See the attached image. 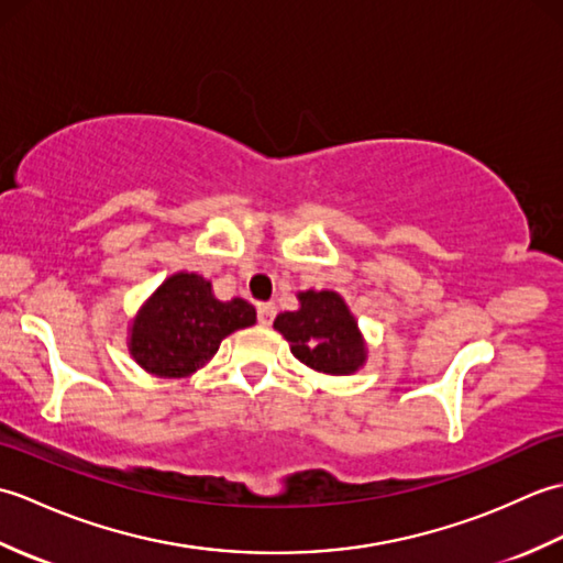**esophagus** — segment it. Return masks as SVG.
<instances>
[{
  "label": "esophagus",
  "instance_id": "1",
  "mask_svg": "<svg viewBox=\"0 0 563 563\" xmlns=\"http://www.w3.org/2000/svg\"><path fill=\"white\" fill-rule=\"evenodd\" d=\"M256 312H258V324L261 327H271V321L275 317V305L273 302H261L256 307Z\"/></svg>",
  "mask_w": 563,
  "mask_h": 563
}]
</instances>
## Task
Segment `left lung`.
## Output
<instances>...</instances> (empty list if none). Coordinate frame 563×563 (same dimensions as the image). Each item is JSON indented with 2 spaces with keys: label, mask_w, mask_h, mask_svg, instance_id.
I'll list each match as a JSON object with an SVG mask.
<instances>
[{
  "label": "left lung",
  "mask_w": 563,
  "mask_h": 563,
  "mask_svg": "<svg viewBox=\"0 0 563 563\" xmlns=\"http://www.w3.org/2000/svg\"><path fill=\"white\" fill-rule=\"evenodd\" d=\"M273 327L290 341L297 361L317 373L351 375L365 363L361 331L341 295L300 292V309L275 317Z\"/></svg>",
  "instance_id": "1"
}]
</instances>
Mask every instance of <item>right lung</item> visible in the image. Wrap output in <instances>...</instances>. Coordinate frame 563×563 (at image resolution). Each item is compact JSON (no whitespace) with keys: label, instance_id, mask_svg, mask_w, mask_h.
<instances>
[{"label":"right lung","instance_id":"obj_1","mask_svg":"<svg viewBox=\"0 0 563 563\" xmlns=\"http://www.w3.org/2000/svg\"><path fill=\"white\" fill-rule=\"evenodd\" d=\"M256 321L249 302L214 300L210 280L176 273L140 309L130 336L135 361L162 377H181L206 365L224 336Z\"/></svg>","mask_w":563,"mask_h":563}]
</instances>
